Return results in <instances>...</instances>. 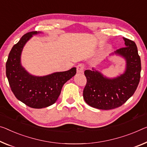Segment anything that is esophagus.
<instances>
[{"label":"esophagus","mask_w":147,"mask_h":147,"mask_svg":"<svg viewBox=\"0 0 147 147\" xmlns=\"http://www.w3.org/2000/svg\"><path fill=\"white\" fill-rule=\"evenodd\" d=\"M85 69L84 65L82 64H80L77 66V73H83Z\"/></svg>","instance_id":"34e87169"}]
</instances>
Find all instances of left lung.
<instances>
[{
    "instance_id": "8db88e82",
    "label": "left lung",
    "mask_w": 147,
    "mask_h": 147,
    "mask_svg": "<svg viewBox=\"0 0 147 147\" xmlns=\"http://www.w3.org/2000/svg\"><path fill=\"white\" fill-rule=\"evenodd\" d=\"M125 47L114 54L126 60L125 71L115 78H108L100 71L87 69L83 98L87 105L101 110L114 109L123 105L134 94L141 78V63L134 41L123 37Z\"/></svg>"
}]
</instances>
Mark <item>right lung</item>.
<instances>
[{
    "instance_id": "add662e5",
    "label": "right lung",
    "mask_w": 147,
    "mask_h": 147,
    "mask_svg": "<svg viewBox=\"0 0 147 147\" xmlns=\"http://www.w3.org/2000/svg\"><path fill=\"white\" fill-rule=\"evenodd\" d=\"M39 32L31 31L14 45L6 63V74L15 96L33 108H42L53 105L60 96L63 85L76 74V67L66 71L55 72L45 76L29 74L21 64V54L24 45Z\"/></svg>"
}]
</instances>
